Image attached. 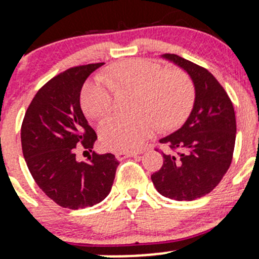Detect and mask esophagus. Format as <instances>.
Listing matches in <instances>:
<instances>
[{
  "instance_id": "obj_1",
  "label": "esophagus",
  "mask_w": 259,
  "mask_h": 259,
  "mask_svg": "<svg viewBox=\"0 0 259 259\" xmlns=\"http://www.w3.org/2000/svg\"><path fill=\"white\" fill-rule=\"evenodd\" d=\"M135 156H138V153L129 152V151H118V152H115V157H117L118 159H124V158H127V157H135Z\"/></svg>"
}]
</instances>
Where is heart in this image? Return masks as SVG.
<instances>
[{"mask_svg":"<svg viewBox=\"0 0 259 259\" xmlns=\"http://www.w3.org/2000/svg\"><path fill=\"white\" fill-rule=\"evenodd\" d=\"M114 89L138 91L135 114L113 115L100 125L101 142L114 151L139 150L159 125H178L189 114L195 99L194 86L185 73L134 59L113 65L102 78L82 88L81 107L86 114L95 119L108 115L114 108Z\"/></svg>","mask_w":259,"mask_h":259,"instance_id":"b5f03b06","label":"heart"}]
</instances>
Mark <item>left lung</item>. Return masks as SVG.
Returning <instances> with one entry per match:
<instances>
[{"instance_id":"left-lung-1","label":"left lung","mask_w":259,"mask_h":259,"mask_svg":"<svg viewBox=\"0 0 259 259\" xmlns=\"http://www.w3.org/2000/svg\"><path fill=\"white\" fill-rule=\"evenodd\" d=\"M191 79L195 100L180 129L159 140L177 154L163 153V165L151 179L160 195L192 201L221 183L233 159L236 139L234 106L223 86L207 69L177 55L160 56Z\"/></svg>"}]
</instances>
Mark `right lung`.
<instances>
[{"label": "right lung", "instance_id": "obj_1", "mask_svg": "<svg viewBox=\"0 0 259 259\" xmlns=\"http://www.w3.org/2000/svg\"><path fill=\"white\" fill-rule=\"evenodd\" d=\"M105 63L70 68L46 82L32 99L22 124L23 154L35 183L63 208L92 207L111 192L118 162L112 153L76 159V146L92 152L97 135L80 107V92Z\"/></svg>", "mask_w": 259, "mask_h": 259}]
</instances>
